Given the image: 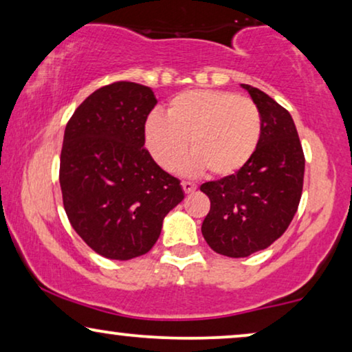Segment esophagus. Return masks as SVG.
Listing matches in <instances>:
<instances>
[{
    "label": "esophagus",
    "mask_w": 352,
    "mask_h": 352,
    "mask_svg": "<svg viewBox=\"0 0 352 352\" xmlns=\"http://www.w3.org/2000/svg\"><path fill=\"white\" fill-rule=\"evenodd\" d=\"M181 186H182V190H184L186 194H192V192H195V189H197V186L194 184V182H189V181H182Z\"/></svg>",
    "instance_id": "esophagus-1"
}]
</instances>
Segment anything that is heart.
Listing matches in <instances>:
<instances>
[{"label": "heart", "mask_w": 352, "mask_h": 352, "mask_svg": "<svg viewBox=\"0 0 352 352\" xmlns=\"http://www.w3.org/2000/svg\"><path fill=\"white\" fill-rule=\"evenodd\" d=\"M261 113L252 99L229 91L192 89L175 96L166 117L153 112L146 122V144L158 165L175 171L189 152L187 171L211 177L239 173L256 152Z\"/></svg>", "instance_id": "1"}]
</instances>
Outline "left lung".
<instances>
[{"label": "left lung", "instance_id": "8db88e82", "mask_svg": "<svg viewBox=\"0 0 352 352\" xmlns=\"http://www.w3.org/2000/svg\"><path fill=\"white\" fill-rule=\"evenodd\" d=\"M242 86L261 113L256 152L234 176L200 186L211 201L201 234L216 253L230 258L267 248L285 232L305 179V153L292 115L261 89Z\"/></svg>", "mask_w": 352, "mask_h": 352}]
</instances>
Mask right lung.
Segmentation results:
<instances>
[{"mask_svg": "<svg viewBox=\"0 0 352 352\" xmlns=\"http://www.w3.org/2000/svg\"><path fill=\"white\" fill-rule=\"evenodd\" d=\"M155 104L148 86L115 81L88 96L65 126L59 182L67 218L109 259L146 254L184 199L179 179L144 147Z\"/></svg>", "mask_w": 352, "mask_h": 352, "instance_id": "right-lung-1", "label": "right lung"}]
</instances>
